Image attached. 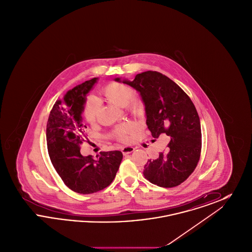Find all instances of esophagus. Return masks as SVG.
Listing matches in <instances>:
<instances>
[{"instance_id": "obj_1", "label": "esophagus", "mask_w": 252, "mask_h": 252, "mask_svg": "<svg viewBox=\"0 0 252 252\" xmlns=\"http://www.w3.org/2000/svg\"><path fill=\"white\" fill-rule=\"evenodd\" d=\"M121 150H122L124 155H126V154H129V153H132L134 151V147H132V146H124V147H122Z\"/></svg>"}]
</instances>
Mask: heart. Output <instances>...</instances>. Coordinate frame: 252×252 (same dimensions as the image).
<instances>
[{"mask_svg":"<svg viewBox=\"0 0 252 252\" xmlns=\"http://www.w3.org/2000/svg\"><path fill=\"white\" fill-rule=\"evenodd\" d=\"M101 95L110 104L118 107H124L125 110L135 118H142L145 113V105L144 100L139 96H133L134 90L127 85L110 82L101 90ZM83 116L86 121L94 125L99 116V106L94 97H90L83 109ZM131 125L125 123L117 126L112 130V137L121 142H128L132 133Z\"/></svg>","mask_w":252,"mask_h":252,"instance_id":"heart-1","label":"heart"}]
</instances>
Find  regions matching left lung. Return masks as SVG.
Masks as SVG:
<instances>
[{
  "label": "left lung",
  "instance_id": "1",
  "mask_svg": "<svg viewBox=\"0 0 252 252\" xmlns=\"http://www.w3.org/2000/svg\"><path fill=\"white\" fill-rule=\"evenodd\" d=\"M123 82L142 96L152 137L170 139L166 151L144 165V178L159 187L180 185L194 171L201 154L200 120L192 100L179 85L156 71L138 73L133 81Z\"/></svg>",
  "mask_w": 252,
  "mask_h": 252
}]
</instances>
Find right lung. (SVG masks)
I'll use <instances>...</instances> for the list:
<instances>
[{
    "mask_svg": "<svg viewBox=\"0 0 252 252\" xmlns=\"http://www.w3.org/2000/svg\"><path fill=\"white\" fill-rule=\"evenodd\" d=\"M97 78L85 81L57 100L50 111L46 141L51 162L64 184L82 194L99 192L113 181L123 158L121 151L100 152L99 158L84 157L80 144L88 142L82 124L87 94Z\"/></svg>",
    "mask_w": 252,
    "mask_h": 252,
    "instance_id": "right-lung-1",
    "label": "right lung"
}]
</instances>
